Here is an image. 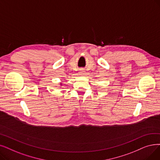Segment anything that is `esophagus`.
Instances as JSON below:
<instances>
[{
  "label": "esophagus",
  "mask_w": 160,
  "mask_h": 160,
  "mask_svg": "<svg viewBox=\"0 0 160 160\" xmlns=\"http://www.w3.org/2000/svg\"><path fill=\"white\" fill-rule=\"evenodd\" d=\"M79 74H80V75L84 74H85V71L84 70V69H80V71H79Z\"/></svg>",
  "instance_id": "obj_1"
}]
</instances>
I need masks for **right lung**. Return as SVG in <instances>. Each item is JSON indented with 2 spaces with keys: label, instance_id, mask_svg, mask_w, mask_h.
Returning a JSON list of instances; mask_svg holds the SVG:
<instances>
[{
  "label": "right lung",
  "instance_id": "add662e5",
  "mask_svg": "<svg viewBox=\"0 0 160 160\" xmlns=\"http://www.w3.org/2000/svg\"><path fill=\"white\" fill-rule=\"evenodd\" d=\"M62 85V84H61H61H60V86H61Z\"/></svg>",
  "mask_w": 160,
  "mask_h": 160
}]
</instances>
